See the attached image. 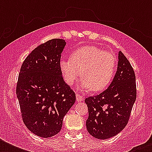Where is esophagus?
<instances>
[{"label":"esophagus","instance_id":"esophagus-1","mask_svg":"<svg viewBox=\"0 0 152 152\" xmlns=\"http://www.w3.org/2000/svg\"><path fill=\"white\" fill-rule=\"evenodd\" d=\"M83 100V97L82 95H79V94H76V101L77 102H81Z\"/></svg>","mask_w":152,"mask_h":152}]
</instances>
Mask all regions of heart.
Segmentation results:
<instances>
[{
  "mask_svg": "<svg viewBox=\"0 0 152 152\" xmlns=\"http://www.w3.org/2000/svg\"><path fill=\"white\" fill-rule=\"evenodd\" d=\"M115 55L97 46L76 49L69 59L60 61V70L64 82L72 85L80 76V86L85 90L100 91L110 83L116 69Z\"/></svg>",
  "mask_w": 152,
  "mask_h": 152,
  "instance_id": "heart-1",
  "label": "heart"
}]
</instances>
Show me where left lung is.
Segmentation results:
<instances>
[{"label": "left lung", "mask_w": 152, "mask_h": 152, "mask_svg": "<svg viewBox=\"0 0 152 152\" xmlns=\"http://www.w3.org/2000/svg\"><path fill=\"white\" fill-rule=\"evenodd\" d=\"M136 99L134 70L120 51L118 70L108 88L99 95L86 98L88 109L86 126L88 132L100 140L118 134L129 122Z\"/></svg>", "instance_id": "1"}]
</instances>
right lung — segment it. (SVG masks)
Returning a JSON list of instances; mask_svg holds the SVG:
<instances>
[{
	"label": "right lung",
	"mask_w": 152,
	"mask_h": 152,
	"mask_svg": "<svg viewBox=\"0 0 152 152\" xmlns=\"http://www.w3.org/2000/svg\"><path fill=\"white\" fill-rule=\"evenodd\" d=\"M64 39H53L39 45L20 68L16 95L23 121L36 136L57 134L63 118L76 101V94L63 80L60 70Z\"/></svg>",
	"instance_id": "1"
}]
</instances>
